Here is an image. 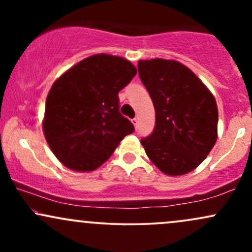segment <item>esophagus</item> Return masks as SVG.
Listing matches in <instances>:
<instances>
[{
    "mask_svg": "<svg viewBox=\"0 0 252 252\" xmlns=\"http://www.w3.org/2000/svg\"><path fill=\"white\" fill-rule=\"evenodd\" d=\"M132 124H134V126H135V128H137V124H138L137 118H134V120H132Z\"/></svg>",
    "mask_w": 252,
    "mask_h": 252,
    "instance_id": "obj_1",
    "label": "esophagus"
}]
</instances>
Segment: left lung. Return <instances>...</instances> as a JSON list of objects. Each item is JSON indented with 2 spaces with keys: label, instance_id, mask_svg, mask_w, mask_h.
<instances>
[{
  "label": "left lung",
  "instance_id": "left-lung-1",
  "mask_svg": "<svg viewBox=\"0 0 252 252\" xmlns=\"http://www.w3.org/2000/svg\"><path fill=\"white\" fill-rule=\"evenodd\" d=\"M137 67L155 108L154 131L141 144L163 174H187L216 144V98L187 66L176 60H138Z\"/></svg>",
  "mask_w": 252,
  "mask_h": 252
}]
</instances>
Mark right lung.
<instances>
[{
  "label": "right lung",
  "instance_id": "add662e5",
  "mask_svg": "<svg viewBox=\"0 0 252 252\" xmlns=\"http://www.w3.org/2000/svg\"><path fill=\"white\" fill-rule=\"evenodd\" d=\"M122 57L85 58L57 78L47 94L42 130L53 154L76 172H92L134 126L118 111V92L136 74Z\"/></svg>",
  "mask_w": 252,
  "mask_h": 252
}]
</instances>
